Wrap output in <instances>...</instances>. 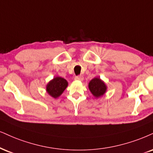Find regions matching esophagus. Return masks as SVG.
Instances as JSON below:
<instances>
[{"label": "esophagus", "instance_id": "obj_1", "mask_svg": "<svg viewBox=\"0 0 153 153\" xmlns=\"http://www.w3.org/2000/svg\"><path fill=\"white\" fill-rule=\"evenodd\" d=\"M74 79L76 80V81H83V79H84V76H83L82 75H79V76H75Z\"/></svg>", "mask_w": 153, "mask_h": 153}]
</instances>
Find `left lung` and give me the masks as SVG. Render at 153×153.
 Wrapping results in <instances>:
<instances>
[{"label":"left lung","mask_w":153,"mask_h":153,"mask_svg":"<svg viewBox=\"0 0 153 153\" xmlns=\"http://www.w3.org/2000/svg\"><path fill=\"white\" fill-rule=\"evenodd\" d=\"M88 88L96 98L102 97L105 93L107 86L105 83L99 77H95L88 83Z\"/></svg>","instance_id":"8db88e82"}]
</instances>
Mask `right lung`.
Wrapping results in <instances>:
<instances>
[{
    "instance_id": "obj_1",
    "label": "right lung",
    "mask_w": 153,
    "mask_h": 153,
    "mask_svg": "<svg viewBox=\"0 0 153 153\" xmlns=\"http://www.w3.org/2000/svg\"><path fill=\"white\" fill-rule=\"evenodd\" d=\"M67 86L68 82L67 80L60 76H56L47 84L46 91L49 95L56 99L63 93Z\"/></svg>"
}]
</instances>
